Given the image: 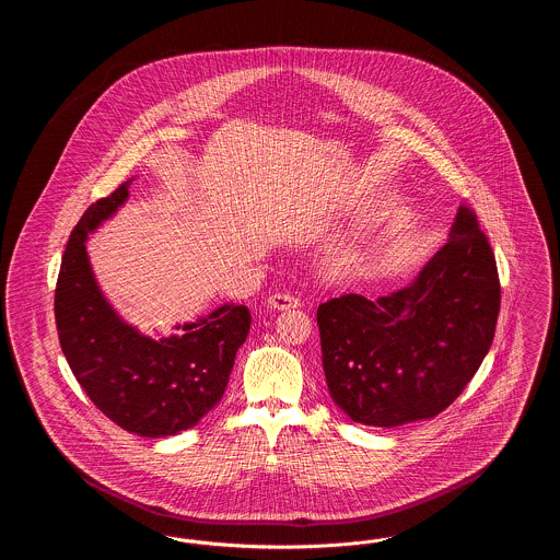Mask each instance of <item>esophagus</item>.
Instances as JSON below:
<instances>
[{"instance_id": "34e87169", "label": "esophagus", "mask_w": 560, "mask_h": 560, "mask_svg": "<svg viewBox=\"0 0 560 560\" xmlns=\"http://www.w3.org/2000/svg\"><path fill=\"white\" fill-rule=\"evenodd\" d=\"M268 306L275 311H290V308L300 306V300L292 293H272L268 298Z\"/></svg>"}]
</instances>
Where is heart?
<instances>
[{"mask_svg": "<svg viewBox=\"0 0 560 560\" xmlns=\"http://www.w3.org/2000/svg\"><path fill=\"white\" fill-rule=\"evenodd\" d=\"M357 260H359V254L357 252H352V249H348V252H340L336 258H334V270L336 272H347L350 268L357 265Z\"/></svg>", "mask_w": 560, "mask_h": 560, "instance_id": "1", "label": "heart"}]
</instances>
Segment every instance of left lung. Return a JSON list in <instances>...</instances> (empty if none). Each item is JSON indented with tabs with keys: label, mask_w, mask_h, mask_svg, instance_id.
Here are the masks:
<instances>
[{
	"label": "left lung",
	"mask_w": 560,
	"mask_h": 560,
	"mask_svg": "<svg viewBox=\"0 0 560 560\" xmlns=\"http://www.w3.org/2000/svg\"><path fill=\"white\" fill-rule=\"evenodd\" d=\"M500 279L477 215L459 208L447 243L402 290L347 293L317 311L323 372L352 422L395 428L447 409L489 352Z\"/></svg>",
	"instance_id": "obj_1"
}]
</instances>
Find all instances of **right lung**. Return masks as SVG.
Returning a JSON list of instances; mask_svg holds the SVG:
<instances>
[{"label":"right lung","instance_id":"1","mask_svg":"<svg viewBox=\"0 0 560 560\" xmlns=\"http://www.w3.org/2000/svg\"><path fill=\"white\" fill-rule=\"evenodd\" d=\"M132 180L81 215L62 256L54 315L60 348L90 400L117 427L161 439L195 427L220 402L252 315L243 304H222L160 340L117 315L96 283L85 241L128 201Z\"/></svg>","mask_w":560,"mask_h":560}]
</instances>
